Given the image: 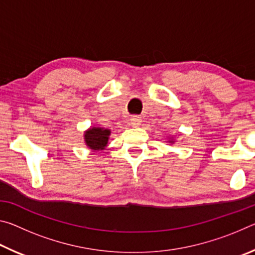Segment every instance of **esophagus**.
I'll list each match as a JSON object with an SVG mask.
<instances>
[{
    "label": "esophagus",
    "mask_w": 255,
    "mask_h": 255,
    "mask_svg": "<svg viewBox=\"0 0 255 255\" xmlns=\"http://www.w3.org/2000/svg\"><path fill=\"white\" fill-rule=\"evenodd\" d=\"M140 123H141V120L139 117H132L130 119V124L132 125V127H138L140 125Z\"/></svg>",
    "instance_id": "1"
}]
</instances>
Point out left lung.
I'll use <instances>...</instances> for the list:
<instances>
[{"label":"left lung","mask_w":255,"mask_h":255,"mask_svg":"<svg viewBox=\"0 0 255 255\" xmlns=\"http://www.w3.org/2000/svg\"><path fill=\"white\" fill-rule=\"evenodd\" d=\"M167 143L170 144H174L175 143V139L173 137H167Z\"/></svg>","instance_id":"obj_1"}]
</instances>
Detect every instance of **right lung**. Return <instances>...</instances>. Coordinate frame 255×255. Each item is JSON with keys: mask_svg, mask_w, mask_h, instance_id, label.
<instances>
[{"mask_svg": "<svg viewBox=\"0 0 255 255\" xmlns=\"http://www.w3.org/2000/svg\"><path fill=\"white\" fill-rule=\"evenodd\" d=\"M110 129L103 127H90L84 131V143L92 150H105L109 143Z\"/></svg>", "mask_w": 255, "mask_h": 255, "instance_id": "obj_1", "label": "right lung"}]
</instances>
